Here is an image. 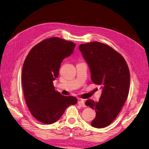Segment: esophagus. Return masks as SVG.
Listing matches in <instances>:
<instances>
[{
    "label": "esophagus",
    "mask_w": 149,
    "mask_h": 149,
    "mask_svg": "<svg viewBox=\"0 0 149 149\" xmlns=\"http://www.w3.org/2000/svg\"><path fill=\"white\" fill-rule=\"evenodd\" d=\"M78 104L81 106V107H86V105H85V103H84V100H82V99H81V100H79V101H78Z\"/></svg>",
    "instance_id": "obj_1"
}]
</instances>
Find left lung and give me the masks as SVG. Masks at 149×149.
Here are the masks:
<instances>
[{
    "label": "left lung",
    "mask_w": 149,
    "mask_h": 149,
    "mask_svg": "<svg viewBox=\"0 0 149 149\" xmlns=\"http://www.w3.org/2000/svg\"><path fill=\"white\" fill-rule=\"evenodd\" d=\"M88 63L92 81L100 85L102 94L98 101L88 100L85 104L96 111L91 125L103 128L112 123L127 100L130 73L123 56L109 45L98 42L80 45Z\"/></svg>",
    "instance_id": "obj_1"
}]
</instances>
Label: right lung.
<instances>
[{
    "label": "right lung",
    "mask_w": 149,
    "mask_h": 149,
    "mask_svg": "<svg viewBox=\"0 0 149 149\" xmlns=\"http://www.w3.org/2000/svg\"><path fill=\"white\" fill-rule=\"evenodd\" d=\"M75 45L52 37L36 45L25 58L22 73L24 96L31 114L40 123H55L68 107L78 101L75 97L61 95L53 83L59 74L62 61L73 53Z\"/></svg>",
    "instance_id": "add662e5"
}]
</instances>
